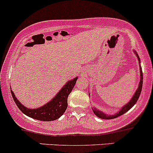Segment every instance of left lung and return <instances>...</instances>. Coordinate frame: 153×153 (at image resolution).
I'll list each match as a JSON object with an SVG mask.
<instances>
[{
  "label": "left lung",
  "instance_id": "1",
  "mask_svg": "<svg viewBox=\"0 0 153 153\" xmlns=\"http://www.w3.org/2000/svg\"><path fill=\"white\" fill-rule=\"evenodd\" d=\"M135 54L136 55L137 59H138V62H139V65H140V82L139 84H138V87L137 88V90L135 91V93L133 94V97L131 98V100L129 101L127 104H126L124 106L122 107L120 110H119V112H117L116 113H115L114 115H108L106 114V113H103L102 111H100V110L97 109L96 108H92L93 111H94V114L97 116V117L101 118V119H115V118H117L118 116H120L122 115H123L124 113H125L126 112H127L130 109H131L136 102L138 100V97H140V94H141V90H142V85H143V74H142V70H141V65H140V58L138 56V53L135 51H134Z\"/></svg>",
  "mask_w": 153,
  "mask_h": 153
}]
</instances>
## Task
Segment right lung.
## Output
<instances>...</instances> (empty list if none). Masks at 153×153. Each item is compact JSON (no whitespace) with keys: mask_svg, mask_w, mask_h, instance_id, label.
<instances>
[{"mask_svg":"<svg viewBox=\"0 0 153 153\" xmlns=\"http://www.w3.org/2000/svg\"><path fill=\"white\" fill-rule=\"evenodd\" d=\"M77 79L78 77L76 76L73 79L69 80L64 85L63 87L61 88L60 91L56 94L52 100L47 102L43 106L35 109H30L22 105L15 97L12 90H11V94L18 108L25 115L37 120L51 122L59 119L65 113L68 107V97L74 87Z\"/></svg>","mask_w":153,"mask_h":153,"instance_id":"1","label":"right lung"}]
</instances>
